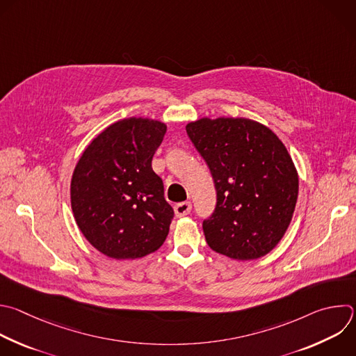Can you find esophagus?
Wrapping results in <instances>:
<instances>
[{
    "mask_svg": "<svg viewBox=\"0 0 356 356\" xmlns=\"http://www.w3.org/2000/svg\"><path fill=\"white\" fill-rule=\"evenodd\" d=\"M190 211H191V204L188 201L175 205V213H176L177 218H183V216L188 215Z\"/></svg>",
    "mask_w": 356,
    "mask_h": 356,
    "instance_id": "esophagus-1",
    "label": "esophagus"
}]
</instances>
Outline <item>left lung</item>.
Listing matches in <instances>:
<instances>
[{
	"label": "left lung",
	"mask_w": 356,
	"mask_h": 356,
	"mask_svg": "<svg viewBox=\"0 0 356 356\" xmlns=\"http://www.w3.org/2000/svg\"><path fill=\"white\" fill-rule=\"evenodd\" d=\"M207 162L216 207L204 220L208 246L238 261L268 254L292 220L299 176L278 136L245 117H202L186 126Z\"/></svg>",
	"instance_id": "8db88e82"
}]
</instances>
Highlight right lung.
Wrapping results in <instances>:
<instances>
[{
	"instance_id": "add662e5",
	"label": "right lung",
	"mask_w": 356,
	"mask_h": 356,
	"mask_svg": "<svg viewBox=\"0 0 356 356\" xmlns=\"http://www.w3.org/2000/svg\"><path fill=\"white\" fill-rule=\"evenodd\" d=\"M166 130L154 118H123L99 133L75 165L70 187L75 222L110 259H143L166 241L173 208L152 170Z\"/></svg>"
}]
</instances>
